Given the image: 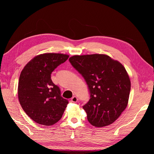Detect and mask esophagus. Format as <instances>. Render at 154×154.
<instances>
[{
  "label": "esophagus",
  "instance_id": "esophagus-1",
  "mask_svg": "<svg viewBox=\"0 0 154 154\" xmlns=\"http://www.w3.org/2000/svg\"><path fill=\"white\" fill-rule=\"evenodd\" d=\"M71 101L73 103H76L78 101V97L76 96H73L71 98Z\"/></svg>",
  "mask_w": 154,
  "mask_h": 154
}]
</instances>
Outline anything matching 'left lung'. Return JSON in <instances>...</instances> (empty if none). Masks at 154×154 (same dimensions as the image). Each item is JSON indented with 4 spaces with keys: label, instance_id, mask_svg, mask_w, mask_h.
Wrapping results in <instances>:
<instances>
[{
    "label": "left lung",
    "instance_id": "1",
    "mask_svg": "<svg viewBox=\"0 0 154 154\" xmlns=\"http://www.w3.org/2000/svg\"><path fill=\"white\" fill-rule=\"evenodd\" d=\"M69 62L84 78L90 99L83 106L92 125L103 127L113 123L126 109L130 80L123 65L101 54L74 55Z\"/></svg>",
    "mask_w": 154,
    "mask_h": 154
}]
</instances>
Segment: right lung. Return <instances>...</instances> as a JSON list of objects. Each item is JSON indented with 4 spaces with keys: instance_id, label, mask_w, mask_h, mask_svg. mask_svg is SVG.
Wrapping results in <instances>:
<instances>
[{
    "instance_id": "add662e5",
    "label": "right lung",
    "mask_w": 154,
    "mask_h": 154,
    "mask_svg": "<svg viewBox=\"0 0 154 154\" xmlns=\"http://www.w3.org/2000/svg\"><path fill=\"white\" fill-rule=\"evenodd\" d=\"M69 57L60 53L39 54L27 63L20 73L18 100L26 114L37 123L51 126L62 117L69 102L61 96L51 74Z\"/></svg>"
}]
</instances>
